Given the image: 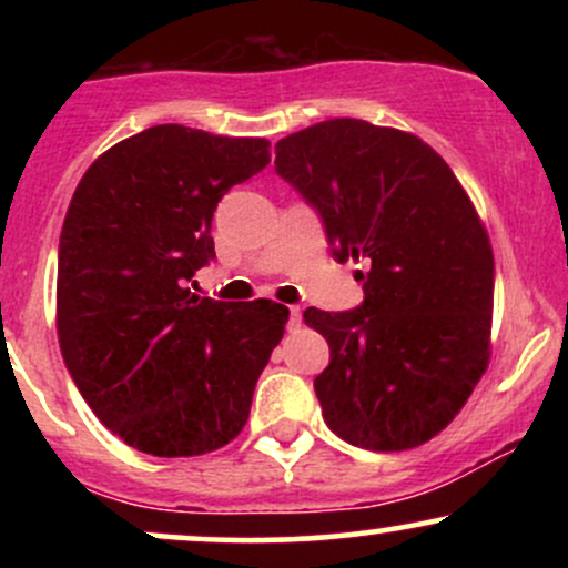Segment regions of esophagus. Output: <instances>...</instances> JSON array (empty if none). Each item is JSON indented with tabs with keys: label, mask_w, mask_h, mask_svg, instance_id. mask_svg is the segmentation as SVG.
<instances>
[{
	"label": "esophagus",
	"mask_w": 568,
	"mask_h": 568,
	"mask_svg": "<svg viewBox=\"0 0 568 568\" xmlns=\"http://www.w3.org/2000/svg\"><path fill=\"white\" fill-rule=\"evenodd\" d=\"M288 325H291V331L302 325V310H298V306H291V321H288Z\"/></svg>",
	"instance_id": "esophagus-1"
}]
</instances>
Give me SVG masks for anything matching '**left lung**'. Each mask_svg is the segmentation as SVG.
Wrapping results in <instances>:
<instances>
[{
	"mask_svg": "<svg viewBox=\"0 0 568 568\" xmlns=\"http://www.w3.org/2000/svg\"><path fill=\"white\" fill-rule=\"evenodd\" d=\"M275 171L321 213L338 262H363V304L310 306L331 363L315 379L342 440L406 452L459 414L491 355L494 253L486 226L429 143L366 120L285 135Z\"/></svg>",
	"mask_w": 568,
	"mask_h": 568,
	"instance_id": "8db88e82",
	"label": "left lung"
}]
</instances>
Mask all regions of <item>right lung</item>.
<instances>
[{"label": "right lung", "mask_w": 568, "mask_h": 568, "mask_svg": "<svg viewBox=\"0 0 568 568\" xmlns=\"http://www.w3.org/2000/svg\"><path fill=\"white\" fill-rule=\"evenodd\" d=\"M270 165L266 139L154 125L82 175L58 245V342L93 414L152 456H200L245 427L288 306L186 288L216 258L211 221Z\"/></svg>", "instance_id": "right-lung-1"}]
</instances>
